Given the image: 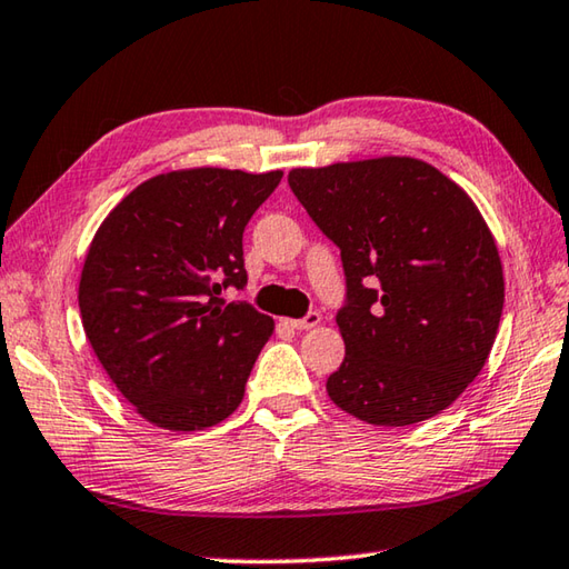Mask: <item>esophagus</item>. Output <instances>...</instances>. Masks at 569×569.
Returning <instances> with one entry per match:
<instances>
[{"label": "esophagus", "mask_w": 569, "mask_h": 569, "mask_svg": "<svg viewBox=\"0 0 569 569\" xmlns=\"http://www.w3.org/2000/svg\"><path fill=\"white\" fill-rule=\"evenodd\" d=\"M288 326H291V329H296V331H308V329H316V326L321 323V313L319 311H311V313H306L303 319H293V321H286Z\"/></svg>", "instance_id": "obj_1"}]
</instances>
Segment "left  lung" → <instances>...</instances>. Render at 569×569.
Instances as JSON below:
<instances>
[{"instance_id":"1","label":"left lung","mask_w":569,"mask_h":569,"mask_svg":"<svg viewBox=\"0 0 569 569\" xmlns=\"http://www.w3.org/2000/svg\"><path fill=\"white\" fill-rule=\"evenodd\" d=\"M288 186L341 250L346 356L331 401L373 427L437 417L477 379L502 319V261L477 206L399 156L296 168Z\"/></svg>"}]
</instances>
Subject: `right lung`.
Here are the masks:
<instances>
[{
	"label": "right lung",
	"instance_id": "obj_1",
	"mask_svg": "<svg viewBox=\"0 0 569 569\" xmlns=\"http://www.w3.org/2000/svg\"><path fill=\"white\" fill-rule=\"evenodd\" d=\"M283 172L172 170L140 182L94 233L80 316L94 356L142 419L216 427L243 401L273 319L246 301L243 230Z\"/></svg>",
	"mask_w": 569,
	"mask_h": 569
}]
</instances>
